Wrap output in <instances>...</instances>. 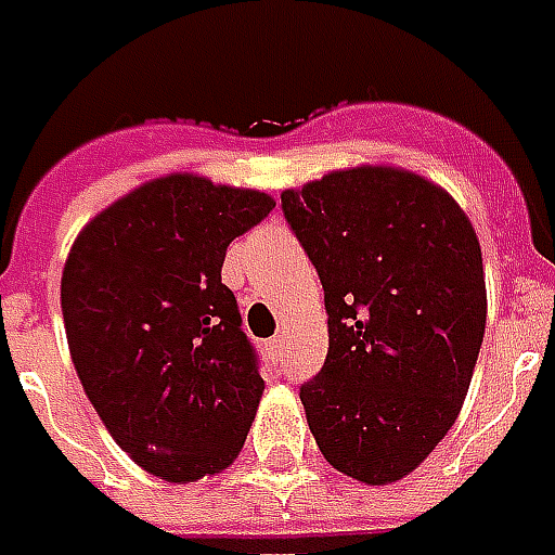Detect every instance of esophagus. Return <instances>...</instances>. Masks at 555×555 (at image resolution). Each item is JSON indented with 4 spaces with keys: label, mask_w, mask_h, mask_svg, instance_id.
Listing matches in <instances>:
<instances>
[{
    "label": "esophagus",
    "mask_w": 555,
    "mask_h": 555,
    "mask_svg": "<svg viewBox=\"0 0 555 555\" xmlns=\"http://www.w3.org/2000/svg\"><path fill=\"white\" fill-rule=\"evenodd\" d=\"M283 345H286V341H283V336H274V339L266 341V353H269L272 360H278V357L283 353Z\"/></svg>",
    "instance_id": "obj_1"
}]
</instances>
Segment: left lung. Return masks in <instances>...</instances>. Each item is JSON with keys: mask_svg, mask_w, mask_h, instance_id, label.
I'll return each instance as SVG.
<instances>
[{"mask_svg": "<svg viewBox=\"0 0 555 555\" xmlns=\"http://www.w3.org/2000/svg\"><path fill=\"white\" fill-rule=\"evenodd\" d=\"M281 207L319 272L327 360L301 386L333 468L369 486L412 474L468 395L486 333L480 240L460 204L398 166H353Z\"/></svg>", "mask_w": 555, "mask_h": 555, "instance_id": "obj_1", "label": "left lung"}]
</instances>
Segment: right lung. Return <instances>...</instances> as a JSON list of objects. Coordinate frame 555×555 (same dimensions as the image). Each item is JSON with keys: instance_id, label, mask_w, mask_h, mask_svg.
Listing matches in <instances>:
<instances>
[{"instance_id": "1", "label": "right lung", "mask_w": 555, "mask_h": 555, "mask_svg": "<svg viewBox=\"0 0 555 555\" xmlns=\"http://www.w3.org/2000/svg\"><path fill=\"white\" fill-rule=\"evenodd\" d=\"M272 207L175 172L104 207L69 248L61 310L78 380L116 444L166 482L228 468L257 415L266 383L222 262Z\"/></svg>"}]
</instances>
